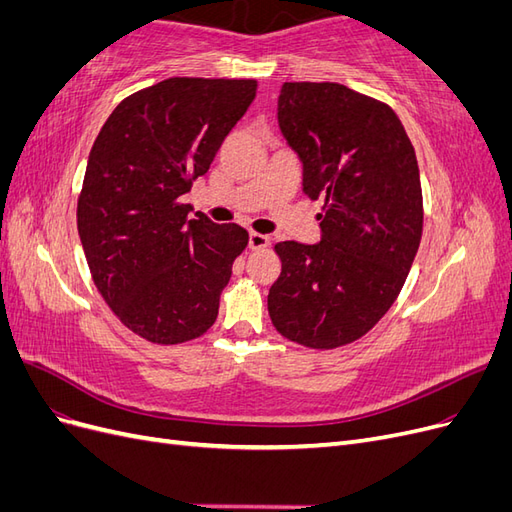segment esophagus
<instances>
[{"label": "esophagus", "mask_w": 512, "mask_h": 512, "mask_svg": "<svg viewBox=\"0 0 512 512\" xmlns=\"http://www.w3.org/2000/svg\"><path fill=\"white\" fill-rule=\"evenodd\" d=\"M269 237L267 235H260V232H250V239H247V245L252 247V250H265L269 245Z\"/></svg>", "instance_id": "34e87169"}]
</instances>
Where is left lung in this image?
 Wrapping results in <instances>:
<instances>
[{
  "label": "left lung",
  "instance_id": "left-lung-1",
  "mask_svg": "<svg viewBox=\"0 0 512 512\" xmlns=\"http://www.w3.org/2000/svg\"><path fill=\"white\" fill-rule=\"evenodd\" d=\"M277 123L324 205L320 243L275 245L269 316L305 348L346 346L389 312L421 243L416 153L389 104L339 83H284Z\"/></svg>",
  "mask_w": 512,
  "mask_h": 512
}]
</instances>
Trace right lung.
I'll return each instance as SVG.
<instances>
[{"label": "right lung", "mask_w": 512, "mask_h": 512, "mask_svg": "<svg viewBox=\"0 0 512 512\" xmlns=\"http://www.w3.org/2000/svg\"><path fill=\"white\" fill-rule=\"evenodd\" d=\"M254 79L173 76L117 104L89 151L76 226L113 314L151 344L196 339L218 318L247 230L181 196L256 98Z\"/></svg>", "instance_id": "1"}]
</instances>
